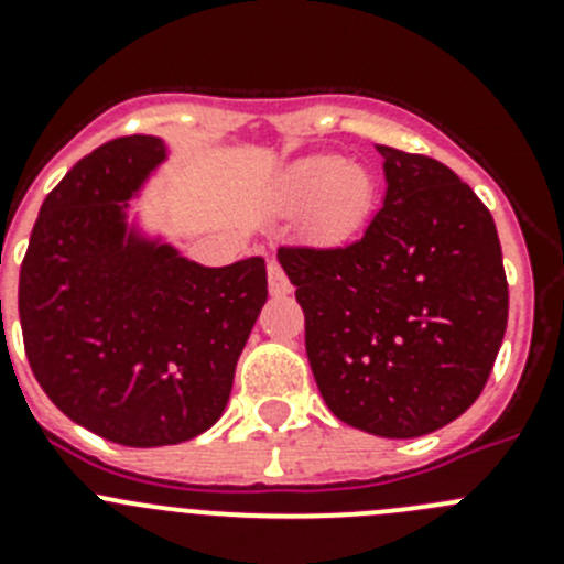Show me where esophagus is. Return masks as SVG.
I'll use <instances>...</instances> for the list:
<instances>
[{"label":"esophagus","mask_w":564,"mask_h":564,"mask_svg":"<svg viewBox=\"0 0 564 564\" xmlns=\"http://www.w3.org/2000/svg\"><path fill=\"white\" fill-rule=\"evenodd\" d=\"M268 291H271L273 296H285V293L293 291L291 279H288V273L282 271L279 262H271V265H268Z\"/></svg>","instance_id":"34e87169"}]
</instances>
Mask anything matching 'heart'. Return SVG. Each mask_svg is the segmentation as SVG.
<instances>
[{
    "instance_id": "heart-1",
    "label": "heart",
    "mask_w": 564,
    "mask_h": 564,
    "mask_svg": "<svg viewBox=\"0 0 564 564\" xmlns=\"http://www.w3.org/2000/svg\"><path fill=\"white\" fill-rule=\"evenodd\" d=\"M376 183L370 172L344 163L336 154H318L293 163L282 177V200L293 212H311L313 231L322 237H347L372 208Z\"/></svg>"
}]
</instances>
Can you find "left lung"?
Here are the masks:
<instances>
[{
    "label": "left lung",
    "mask_w": 564,
    "mask_h": 564,
    "mask_svg": "<svg viewBox=\"0 0 564 564\" xmlns=\"http://www.w3.org/2000/svg\"><path fill=\"white\" fill-rule=\"evenodd\" d=\"M387 194L338 248L282 246L318 392L338 421L421 437L477 401L500 352L508 282L491 212L435 158L378 147Z\"/></svg>",
    "instance_id": "left-lung-1"
}]
</instances>
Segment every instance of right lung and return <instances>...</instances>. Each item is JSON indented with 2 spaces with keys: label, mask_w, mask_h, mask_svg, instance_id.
Listing matches in <instances>:
<instances>
[{
  "label": "right lung",
  "mask_w": 564,
  "mask_h": 564,
  "mask_svg": "<svg viewBox=\"0 0 564 564\" xmlns=\"http://www.w3.org/2000/svg\"><path fill=\"white\" fill-rule=\"evenodd\" d=\"M166 161L152 134L104 143L44 197L19 271L30 370L69 421L121 446H172L217 423L268 299L265 259L197 265L127 223Z\"/></svg>",
  "instance_id": "obj_1"
}]
</instances>
